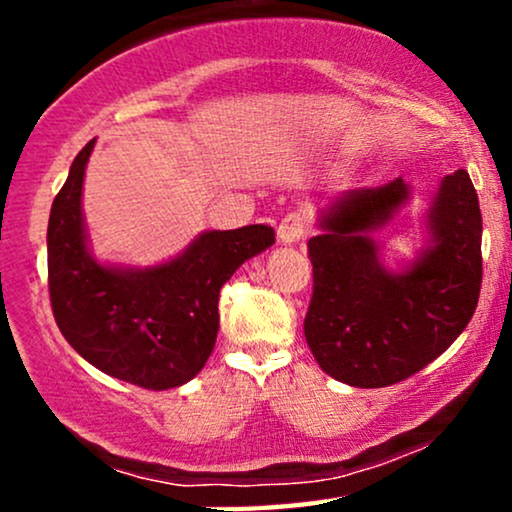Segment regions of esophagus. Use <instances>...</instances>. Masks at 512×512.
Listing matches in <instances>:
<instances>
[{
  "label": "esophagus",
  "instance_id": "1",
  "mask_svg": "<svg viewBox=\"0 0 512 512\" xmlns=\"http://www.w3.org/2000/svg\"><path fill=\"white\" fill-rule=\"evenodd\" d=\"M308 226H310V214L305 209H298V211H291V214H286L284 219L279 223V231H276V238H279V243H298V240L308 236Z\"/></svg>",
  "mask_w": 512,
  "mask_h": 512
}]
</instances>
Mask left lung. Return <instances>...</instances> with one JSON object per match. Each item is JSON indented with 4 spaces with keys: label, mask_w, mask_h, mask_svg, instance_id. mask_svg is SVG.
<instances>
[{
    "label": "left lung",
    "mask_w": 512,
    "mask_h": 512,
    "mask_svg": "<svg viewBox=\"0 0 512 512\" xmlns=\"http://www.w3.org/2000/svg\"><path fill=\"white\" fill-rule=\"evenodd\" d=\"M409 195L402 178L344 192L308 240L313 298L305 339L334 380L387 387L419 373L460 337L481 291V211L467 170L445 175L428 226L431 250L397 276L378 262L368 231Z\"/></svg>",
    "instance_id": "obj_1"
}]
</instances>
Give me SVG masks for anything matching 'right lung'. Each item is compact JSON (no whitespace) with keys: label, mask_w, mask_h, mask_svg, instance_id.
Masks as SVG:
<instances>
[{"label":"right lung","mask_w":512,"mask_h":512,"mask_svg":"<svg viewBox=\"0 0 512 512\" xmlns=\"http://www.w3.org/2000/svg\"><path fill=\"white\" fill-rule=\"evenodd\" d=\"M93 139L69 168L48 223V289L57 327L79 356L144 390H170L204 368L219 332V293L274 245L272 226L202 233L154 269L101 267L86 252L81 185Z\"/></svg>","instance_id":"obj_1"}]
</instances>
